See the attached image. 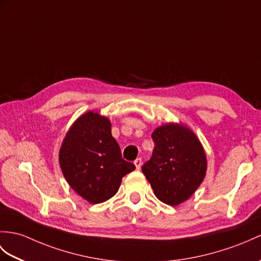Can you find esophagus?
<instances>
[{
    "mask_svg": "<svg viewBox=\"0 0 261 261\" xmlns=\"http://www.w3.org/2000/svg\"><path fill=\"white\" fill-rule=\"evenodd\" d=\"M135 165H136V168L139 170V169H140L141 166H142V160H141V158L136 159V160H135Z\"/></svg>",
    "mask_w": 261,
    "mask_h": 261,
    "instance_id": "34e87169",
    "label": "esophagus"
}]
</instances>
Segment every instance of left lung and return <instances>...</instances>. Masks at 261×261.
Listing matches in <instances>:
<instances>
[{
    "label": "left lung",
    "mask_w": 261,
    "mask_h": 261,
    "mask_svg": "<svg viewBox=\"0 0 261 261\" xmlns=\"http://www.w3.org/2000/svg\"><path fill=\"white\" fill-rule=\"evenodd\" d=\"M151 137L154 149L142 172L160 201L178 205L189 199L204 179L207 159L203 147L184 124L161 125Z\"/></svg>",
    "instance_id": "left-lung-1"
}]
</instances>
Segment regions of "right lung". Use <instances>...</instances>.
Wrapping results in <instances>:
<instances>
[{
	"instance_id": "right-lung-1",
	"label": "right lung",
	"mask_w": 261,
	"mask_h": 261,
	"mask_svg": "<svg viewBox=\"0 0 261 261\" xmlns=\"http://www.w3.org/2000/svg\"><path fill=\"white\" fill-rule=\"evenodd\" d=\"M65 180L90 203H101L119 190L125 174L136 166L122 159L111 135L110 120L98 112L82 114L66 133L59 153Z\"/></svg>"
}]
</instances>
